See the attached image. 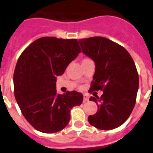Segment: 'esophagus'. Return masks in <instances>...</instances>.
<instances>
[{"mask_svg": "<svg viewBox=\"0 0 153 153\" xmlns=\"http://www.w3.org/2000/svg\"><path fill=\"white\" fill-rule=\"evenodd\" d=\"M88 100H89V97H88V96L86 94L83 95V102H86V101H88Z\"/></svg>", "mask_w": 153, "mask_h": 153, "instance_id": "obj_1", "label": "esophagus"}]
</instances>
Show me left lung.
<instances>
[{"mask_svg":"<svg viewBox=\"0 0 153 153\" xmlns=\"http://www.w3.org/2000/svg\"><path fill=\"white\" fill-rule=\"evenodd\" d=\"M82 52L95 63L91 91H103L100 97H91L97 104L96 114L88 121L100 130L121 126L135 107L139 75L135 62L126 49L104 37L79 39Z\"/></svg>","mask_w":153,"mask_h":153,"instance_id":"obj_1","label":"left lung"}]
</instances>
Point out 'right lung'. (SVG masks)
<instances>
[{
  "label": "right lung",
  "mask_w": 153,
  "mask_h": 153,
  "mask_svg": "<svg viewBox=\"0 0 153 153\" xmlns=\"http://www.w3.org/2000/svg\"><path fill=\"white\" fill-rule=\"evenodd\" d=\"M81 49L76 39L42 37L21 54L14 72V97L22 114L36 130L55 133L66 127L70 110L83 102L76 91L57 94L56 77Z\"/></svg>",
  "instance_id": "1"
}]
</instances>
